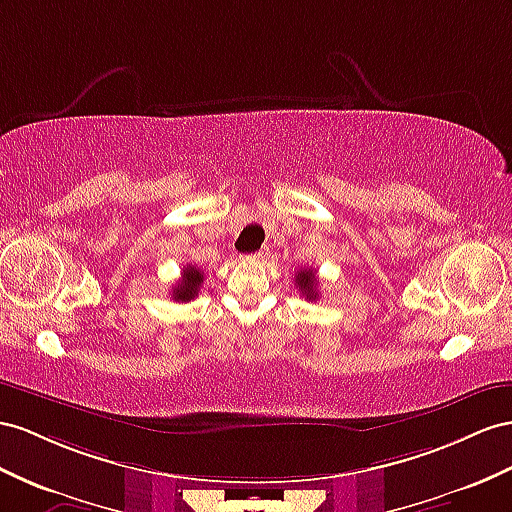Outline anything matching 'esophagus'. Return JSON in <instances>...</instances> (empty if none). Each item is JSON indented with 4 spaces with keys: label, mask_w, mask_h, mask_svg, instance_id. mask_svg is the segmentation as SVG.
I'll return each instance as SVG.
<instances>
[{
    "label": "esophagus",
    "mask_w": 512,
    "mask_h": 512,
    "mask_svg": "<svg viewBox=\"0 0 512 512\" xmlns=\"http://www.w3.org/2000/svg\"><path fill=\"white\" fill-rule=\"evenodd\" d=\"M251 259H255V261H264L266 257H268V248H261V251H257V253H253V255H248Z\"/></svg>",
    "instance_id": "34e87169"
}]
</instances>
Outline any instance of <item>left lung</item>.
<instances>
[{"instance_id":"8db88e82","label":"left lung","mask_w":512,"mask_h":512,"mask_svg":"<svg viewBox=\"0 0 512 512\" xmlns=\"http://www.w3.org/2000/svg\"><path fill=\"white\" fill-rule=\"evenodd\" d=\"M296 287H298V292L303 294L307 300H316L318 298V277H316V272H313L311 268L298 270V274H296Z\"/></svg>"}]
</instances>
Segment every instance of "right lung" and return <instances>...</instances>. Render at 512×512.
I'll return each instance as SVG.
<instances>
[{"label":"right lung","mask_w":512,"mask_h":512,"mask_svg":"<svg viewBox=\"0 0 512 512\" xmlns=\"http://www.w3.org/2000/svg\"><path fill=\"white\" fill-rule=\"evenodd\" d=\"M203 283V272L196 266H186L181 272L179 283L173 287V300L177 303H188L201 290Z\"/></svg>","instance_id":"obj_1"}]
</instances>
